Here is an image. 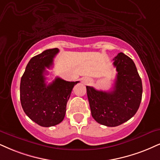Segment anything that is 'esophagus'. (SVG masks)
<instances>
[{
  "mask_svg": "<svg viewBox=\"0 0 160 160\" xmlns=\"http://www.w3.org/2000/svg\"><path fill=\"white\" fill-rule=\"evenodd\" d=\"M82 83H84V84H87L89 83L90 80L88 79V78H83L82 79Z\"/></svg>",
  "mask_w": 160,
  "mask_h": 160,
  "instance_id": "34e87169",
  "label": "esophagus"
}]
</instances>
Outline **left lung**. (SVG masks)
Segmentation results:
<instances>
[{
	"mask_svg": "<svg viewBox=\"0 0 160 160\" xmlns=\"http://www.w3.org/2000/svg\"><path fill=\"white\" fill-rule=\"evenodd\" d=\"M113 61L117 74L113 90L105 92L86 87L92 116L108 127L120 125L133 117L142 95V80L133 60L119 52Z\"/></svg>",
	"mask_w": 160,
	"mask_h": 160,
	"instance_id": "8db88e82",
	"label": "left lung"
}]
</instances>
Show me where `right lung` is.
Here are the masks:
<instances>
[{"label": "right lung", "instance_id": "right-lung-1", "mask_svg": "<svg viewBox=\"0 0 160 160\" xmlns=\"http://www.w3.org/2000/svg\"><path fill=\"white\" fill-rule=\"evenodd\" d=\"M58 48L50 49L30 59L21 79L20 98L27 116L42 127H51L64 119L66 107L74 85L79 82H67L56 77L47 84L46 69L53 64Z\"/></svg>", "mask_w": 160, "mask_h": 160}]
</instances>
